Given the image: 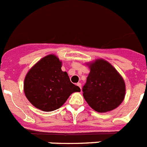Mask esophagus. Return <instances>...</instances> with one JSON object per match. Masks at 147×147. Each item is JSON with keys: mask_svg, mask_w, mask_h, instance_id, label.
Wrapping results in <instances>:
<instances>
[{"mask_svg": "<svg viewBox=\"0 0 147 147\" xmlns=\"http://www.w3.org/2000/svg\"><path fill=\"white\" fill-rule=\"evenodd\" d=\"M77 86H78V87H80V88L81 89V86H82L81 83H77Z\"/></svg>", "mask_w": 147, "mask_h": 147, "instance_id": "1", "label": "esophagus"}]
</instances>
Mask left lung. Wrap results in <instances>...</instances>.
<instances>
[{
  "mask_svg": "<svg viewBox=\"0 0 147 147\" xmlns=\"http://www.w3.org/2000/svg\"><path fill=\"white\" fill-rule=\"evenodd\" d=\"M90 73L83 87V95L89 106L98 112L113 110L122 103L125 85L121 75L104 59L89 65Z\"/></svg>",
  "mask_w": 147,
  "mask_h": 147,
  "instance_id": "1",
  "label": "left lung"
}]
</instances>
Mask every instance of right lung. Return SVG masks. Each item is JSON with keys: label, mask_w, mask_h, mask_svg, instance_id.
Here are the masks:
<instances>
[{"label": "right lung", "mask_w": 147, "mask_h": 147, "mask_svg": "<svg viewBox=\"0 0 147 147\" xmlns=\"http://www.w3.org/2000/svg\"><path fill=\"white\" fill-rule=\"evenodd\" d=\"M61 61L53 54L43 57L30 69L24 79L26 97L33 106L51 112L62 106L71 94L80 91L71 83L66 72L61 69Z\"/></svg>", "instance_id": "1"}]
</instances>
